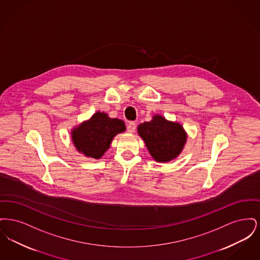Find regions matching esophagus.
<instances>
[{
    "label": "esophagus",
    "mask_w": 260,
    "mask_h": 260,
    "mask_svg": "<svg viewBox=\"0 0 260 260\" xmlns=\"http://www.w3.org/2000/svg\"><path fill=\"white\" fill-rule=\"evenodd\" d=\"M126 129H127V132H128V133H131V134L135 133L136 129V123H135V122H131L129 124H127V126H126Z\"/></svg>",
    "instance_id": "esophagus-1"
}]
</instances>
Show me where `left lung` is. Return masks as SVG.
<instances>
[{
  "mask_svg": "<svg viewBox=\"0 0 260 260\" xmlns=\"http://www.w3.org/2000/svg\"><path fill=\"white\" fill-rule=\"evenodd\" d=\"M137 131L156 161H172L185 144L186 133L182 125L169 122L159 115L154 116L151 122L139 124Z\"/></svg>",
  "mask_w": 260,
  "mask_h": 260,
  "instance_id": "1",
  "label": "left lung"
}]
</instances>
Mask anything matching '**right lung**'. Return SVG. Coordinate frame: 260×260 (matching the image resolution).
<instances>
[{"instance_id": "1", "label": "right lung", "mask_w": 260, "mask_h": 260, "mask_svg": "<svg viewBox=\"0 0 260 260\" xmlns=\"http://www.w3.org/2000/svg\"><path fill=\"white\" fill-rule=\"evenodd\" d=\"M125 131L124 121L111 119L105 113H95L91 119L72 132L76 148L87 157L99 159L109 148L113 137Z\"/></svg>"}]
</instances>
